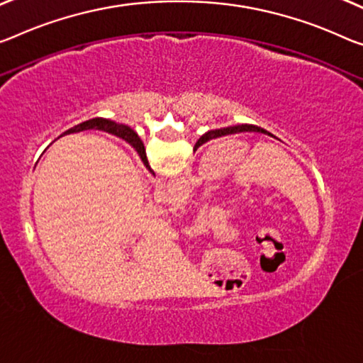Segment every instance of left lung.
Wrapping results in <instances>:
<instances>
[{"label":"left lung","instance_id":"obj_1","mask_svg":"<svg viewBox=\"0 0 363 363\" xmlns=\"http://www.w3.org/2000/svg\"><path fill=\"white\" fill-rule=\"evenodd\" d=\"M233 130L235 131H256V133H263V135H267V136H272L269 131L263 130V128L256 126V125H238V126H233Z\"/></svg>","mask_w":363,"mask_h":363}]
</instances>
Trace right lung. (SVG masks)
Returning <instances> with one entry per match:
<instances>
[{"label": "right lung", "mask_w": 363, "mask_h": 363, "mask_svg": "<svg viewBox=\"0 0 363 363\" xmlns=\"http://www.w3.org/2000/svg\"><path fill=\"white\" fill-rule=\"evenodd\" d=\"M86 130L105 131V133H110V135H115V136H118V138H121V139H125V141H126L128 144H131V146L136 149V152L139 154V157H141L143 164L146 165V169H147L149 172H152V169H150L149 162H147L146 149H144V144H143L141 139H139V136L136 135L135 131L131 130L130 126L121 125V123H116V121L108 120V118H102V116H97V118L82 121V123L69 128L68 131L63 133V135H69V133H79V131H86Z\"/></svg>", "instance_id": "1"}]
</instances>
